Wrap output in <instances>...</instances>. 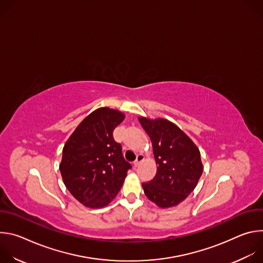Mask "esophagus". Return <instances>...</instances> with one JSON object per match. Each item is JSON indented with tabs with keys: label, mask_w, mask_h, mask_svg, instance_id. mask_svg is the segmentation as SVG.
Segmentation results:
<instances>
[{
	"label": "esophagus",
	"mask_w": 263,
	"mask_h": 263,
	"mask_svg": "<svg viewBox=\"0 0 263 263\" xmlns=\"http://www.w3.org/2000/svg\"><path fill=\"white\" fill-rule=\"evenodd\" d=\"M143 160H144V156H143L142 154H138V155H137L136 160L134 161V166H135V167H137V166H138V165H139Z\"/></svg>",
	"instance_id": "esophagus-1"
}]
</instances>
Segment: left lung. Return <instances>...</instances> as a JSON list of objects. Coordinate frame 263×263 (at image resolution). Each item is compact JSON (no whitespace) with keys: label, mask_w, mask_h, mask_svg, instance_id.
Segmentation results:
<instances>
[{"label":"left lung","mask_w":263,"mask_h":263,"mask_svg":"<svg viewBox=\"0 0 263 263\" xmlns=\"http://www.w3.org/2000/svg\"><path fill=\"white\" fill-rule=\"evenodd\" d=\"M151 138L157 174L142 183L146 198L159 208L178 206L189 197L201 178L203 163L200 149L177 125L162 118H138Z\"/></svg>","instance_id":"left-lung-1"}]
</instances>
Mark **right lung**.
<instances>
[{
    "label": "right lung",
    "mask_w": 263,
    "mask_h": 263,
    "mask_svg": "<svg viewBox=\"0 0 263 263\" xmlns=\"http://www.w3.org/2000/svg\"><path fill=\"white\" fill-rule=\"evenodd\" d=\"M125 118L120 110L98 108L64 143L59 164L63 183L87 208H104L114 201L131 168L123 157L122 145L112 135Z\"/></svg>",
    "instance_id": "right-lung-1"
}]
</instances>
